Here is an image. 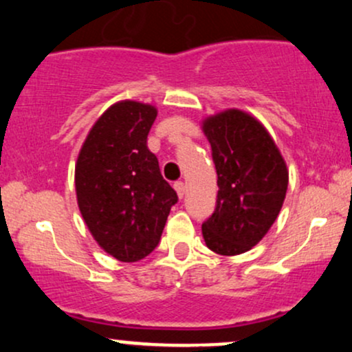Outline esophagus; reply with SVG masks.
<instances>
[{"label":"esophagus","mask_w":352,"mask_h":352,"mask_svg":"<svg viewBox=\"0 0 352 352\" xmlns=\"http://www.w3.org/2000/svg\"><path fill=\"white\" fill-rule=\"evenodd\" d=\"M175 189H176L177 196H179L181 199H183L184 194H186V184L183 183V181H176V183H175Z\"/></svg>","instance_id":"34e87169"}]
</instances>
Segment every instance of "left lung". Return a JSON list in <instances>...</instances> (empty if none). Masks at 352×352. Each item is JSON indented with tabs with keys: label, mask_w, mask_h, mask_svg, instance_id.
Masks as SVG:
<instances>
[{
	"label": "left lung",
	"mask_w": 352,
	"mask_h": 352,
	"mask_svg": "<svg viewBox=\"0 0 352 352\" xmlns=\"http://www.w3.org/2000/svg\"><path fill=\"white\" fill-rule=\"evenodd\" d=\"M202 128L219 186L216 209L202 222V235L216 254H243L278 217L288 188L287 164L265 128L241 110L222 111Z\"/></svg>",
	"instance_id": "8db88e82"
}]
</instances>
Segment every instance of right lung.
<instances>
[{"label": "right lung", "instance_id": "add662e5", "mask_svg": "<svg viewBox=\"0 0 352 352\" xmlns=\"http://www.w3.org/2000/svg\"><path fill=\"white\" fill-rule=\"evenodd\" d=\"M156 109L140 102L111 105L87 136L76 166L77 202L103 250L136 262L158 247L177 194L148 150Z\"/></svg>", "mask_w": 352, "mask_h": 352}]
</instances>
